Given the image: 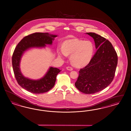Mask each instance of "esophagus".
Instances as JSON below:
<instances>
[{
	"mask_svg": "<svg viewBox=\"0 0 131 131\" xmlns=\"http://www.w3.org/2000/svg\"><path fill=\"white\" fill-rule=\"evenodd\" d=\"M66 69L68 70V71H71L73 70L72 68H71V67H66Z\"/></svg>",
	"mask_w": 131,
	"mask_h": 131,
	"instance_id": "esophagus-1",
	"label": "esophagus"
}]
</instances>
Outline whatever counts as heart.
<instances>
[{"label":"heart","instance_id":"heart-1","mask_svg":"<svg viewBox=\"0 0 131 131\" xmlns=\"http://www.w3.org/2000/svg\"><path fill=\"white\" fill-rule=\"evenodd\" d=\"M95 51V47L90 41L71 39L65 41L62 48L57 49V54L60 58L71 55L72 63L77 67L87 65L91 61Z\"/></svg>","mask_w":131,"mask_h":131}]
</instances>
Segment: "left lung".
<instances>
[{"mask_svg": "<svg viewBox=\"0 0 131 131\" xmlns=\"http://www.w3.org/2000/svg\"><path fill=\"white\" fill-rule=\"evenodd\" d=\"M94 40L97 50L91 61L80 69L75 83L80 91L95 94L108 86L113 81L118 63L116 52L111 43L95 32H87Z\"/></svg>", "mask_w": 131, "mask_h": 131, "instance_id": "obj_1", "label": "left lung"}]
</instances>
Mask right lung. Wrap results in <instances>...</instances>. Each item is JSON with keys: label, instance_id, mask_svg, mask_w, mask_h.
<instances>
[{"label": "right lung", "instance_id": "add662e5", "mask_svg": "<svg viewBox=\"0 0 131 131\" xmlns=\"http://www.w3.org/2000/svg\"><path fill=\"white\" fill-rule=\"evenodd\" d=\"M57 36L48 32H36L24 37L16 46L12 55L13 71L18 84L27 91L34 94H41L48 91L54 86L57 75L61 71L60 69L50 67L42 78L31 79L22 74L20 62L25 52L32 48H45L46 45H52Z\"/></svg>", "mask_w": 131, "mask_h": 131}]
</instances>
